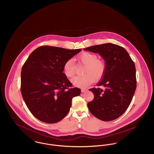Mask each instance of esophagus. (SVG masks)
I'll use <instances>...</instances> for the list:
<instances>
[{
	"label": "esophagus",
	"instance_id": "1",
	"mask_svg": "<svg viewBox=\"0 0 154 154\" xmlns=\"http://www.w3.org/2000/svg\"><path fill=\"white\" fill-rule=\"evenodd\" d=\"M81 92H82V93H84V92H87V90H86V89H81Z\"/></svg>",
	"mask_w": 154,
	"mask_h": 154
}]
</instances>
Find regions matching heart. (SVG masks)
<instances>
[{
  "mask_svg": "<svg viewBox=\"0 0 154 154\" xmlns=\"http://www.w3.org/2000/svg\"><path fill=\"white\" fill-rule=\"evenodd\" d=\"M76 60L78 64L85 65L84 76L76 77L72 80V84L78 87L86 88L94 81H98L103 78L106 71V65L104 61L98 59L97 54L90 52H83L77 56ZM76 65L74 60L69 59L63 65V70L66 76L73 78L76 73Z\"/></svg>",
  "mask_w": 154,
  "mask_h": 154,
  "instance_id": "b5f03b06",
  "label": "heart"
}]
</instances>
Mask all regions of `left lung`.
Instances as JSON below:
<instances>
[{
    "label": "left lung",
    "instance_id": "obj_1",
    "mask_svg": "<svg viewBox=\"0 0 154 154\" xmlns=\"http://www.w3.org/2000/svg\"><path fill=\"white\" fill-rule=\"evenodd\" d=\"M85 50L98 53L106 62V71L97 86L89 89L94 95L88 103L91 113L109 122L121 116L129 106L136 88L135 65L128 51L117 44L93 45Z\"/></svg>",
    "mask_w": 154,
    "mask_h": 154
}]
</instances>
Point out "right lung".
<instances>
[{"label":"right lung","mask_w":154,"mask_h":154,"mask_svg":"<svg viewBox=\"0 0 154 154\" xmlns=\"http://www.w3.org/2000/svg\"><path fill=\"white\" fill-rule=\"evenodd\" d=\"M81 50L40 46L24 63L21 92L27 107L39 120L47 123L60 121L70 110L73 97L81 94V89L72 88L63 72L66 60Z\"/></svg>","instance_id":"1"}]
</instances>
